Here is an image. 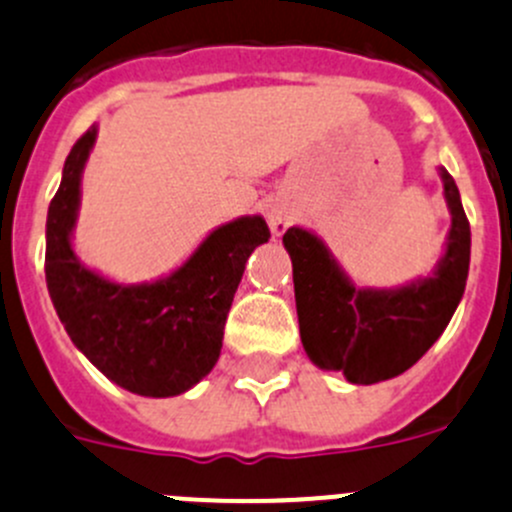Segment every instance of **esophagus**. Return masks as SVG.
Returning a JSON list of instances; mask_svg holds the SVG:
<instances>
[{"instance_id": "34e87169", "label": "esophagus", "mask_w": 512, "mask_h": 512, "mask_svg": "<svg viewBox=\"0 0 512 512\" xmlns=\"http://www.w3.org/2000/svg\"><path fill=\"white\" fill-rule=\"evenodd\" d=\"M267 218H270V227H272V232H275V235L285 232L289 223H292V213H289L287 208H272Z\"/></svg>"}]
</instances>
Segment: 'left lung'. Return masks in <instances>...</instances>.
I'll return each instance as SVG.
<instances>
[{
	"instance_id": "left-lung-1",
	"label": "left lung",
	"mask_w": 512,
	"mask_h": 512,
	"mask_svg": "<svg viewBox=\"0 0 512 512\" xmlns=\"http://www.w3.org/2000/svg\"><path fill=\"white\" fill-rule=\"evenodd\" d=\"M441 178L453 215L448 247L433 277L416 285L391 292L356 289L312 232H285L299 334L314 364L342 371L352 384H376L411 369L448 327L466 289L471 225L456 180L446 170Z\"/></svg>"
}]
</instances>
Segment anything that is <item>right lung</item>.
<instances>
[{"instance_id": "right-lung-1", "label": "right lung", "mask_w": 512, "mask_h": 512, "mask_svg": "<svg viewBox=\"0 0 512 512\" xmlns=\"http://www.w3.org/2000/svg\"><path fill=\"white\" fill-rule=\"evenodd\" d=\"M91 126L71 148L46 215V287L71 342L98 371L141 396H178L218 361L232 297L247 257L270 240L262 218L213 232L193 257L153 285L121 287L89 272L69 245L81 170L94 146Z\"/></svg>"}]
</instances>
